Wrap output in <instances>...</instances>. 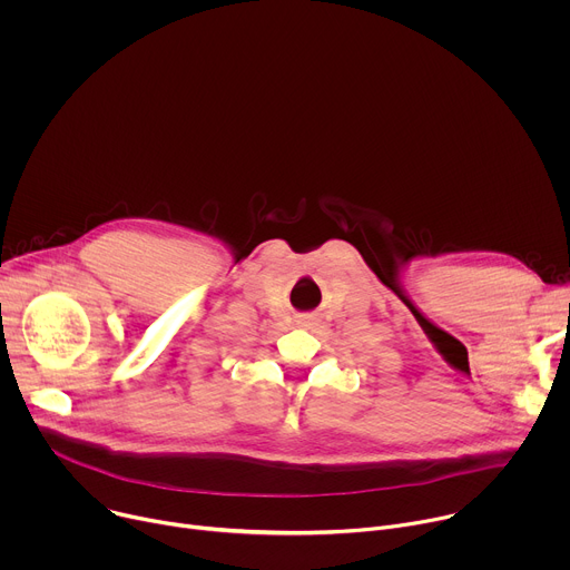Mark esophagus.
<instances>
[{"mask_svg": "<svg viewBox=\"0 0 570 570\" xmlns=\"http://www.w3.org/2000/svg\"><path fill=\"white\" fill-rule=\"evenodd\" d=\"M313 324V317L311 315H302L299 320H297V327H311Z\"/></svg>", "mask_w": 570, "mask_h": 570, "instance_id": "esophagus-1", "label": "esophagus"}]
</instances>
